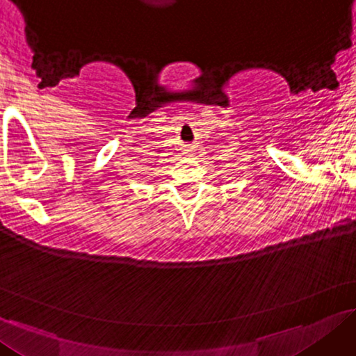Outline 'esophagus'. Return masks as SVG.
<instances>
[{
    "label": "esophagus",
    "mask_w": 356,
    "mask_h": 356,
    "mask_svg": "<svg viewBox=\"0 0 356 356\" xmlns=\"http://www.w3.org/2000/svg\"><path fill=\"white\" fill-rule=\"evenodd\" d=\"M183 152H185L188 156H190V155H193V153H191V152H193V148H191V147H186V148H185V150H183Z\"/></svg>",
    "instance_id": "obj_1"
}]
</instances>
